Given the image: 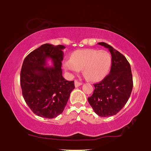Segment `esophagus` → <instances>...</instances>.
<instances>
[{
  "instance_id": "1",
  "label": "esophagus",
  "mask_w": 151,
  "mask_h": 151,
  "mask_svg": "<svg viewBox=\"0 0 151 151\" xmlns=\"http://www.w3.org/2000/svg\"><path fill=\"white\" fill-rule=\"evenodd\" d=\"M82 85V83H80V82H78L77 80H75V87H78V86H81Z\"/></svg>"
}]
</instances>
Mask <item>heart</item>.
<instances>
[{
  "instance_id": "obj_1",
  "label": "heart",
  "mask_w": 151,
  "mask_h": 151,
  "mask_svg": "<svg viewBox=\"0 0 151 151\" xmlns=\"http://www.w3.org/2000/svg\"><path fill=\"white\" fill-rule=\"evenodd\" d=\"M111 63V55L106 50L83 49L75 51L70 60L64 63V68L73 73L83 70L86 80L97 82L103 80L108 75Z\"/></svg>"
}]
</instances>
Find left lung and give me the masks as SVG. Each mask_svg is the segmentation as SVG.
<instances>
[{
	"mask_svg": "<svg viewBox=\"0 0 151 151\" xmlns=\"http://www.w3.org/2000/svg\"><path fill=\"white\" fill-rule=\"evenodd\" d=\"M109 50L112 63L110 73L100 83L94 84L93 94L88 101L99 116L115 115L126 104L133 86L131 65L126 57L111 45L99 42Z\"/></svg>",
	"mask_w": 151,
	"mask_h": 151,
	"instance_id": "1",
	"label": "left lung"
}]
</instances>
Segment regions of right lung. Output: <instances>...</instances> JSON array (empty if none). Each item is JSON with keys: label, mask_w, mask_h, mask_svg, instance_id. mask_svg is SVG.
<instances>
[{"label": "right lung", "mask_w": 151, "mask_h": 151, "mask_svg": "<svg viewBox=\"0 0 151 151\" xmlns=\"http://www.w3.org/2000/svg\"><path fill=\"white\" fill-rule=\"evenodd\" d=\"M65 46L44 44L24 58L20 71V86L25 102L36 115L53 119L64 111L74 81L64 78L61 69ZM50 59L52 67L47 66Z\"/></svg>", "instance_id": "obj_1"}]
</instances>
